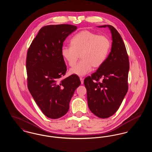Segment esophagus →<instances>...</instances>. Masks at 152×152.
Returning a JSON list of instances; mask_svg holds the SVG:
<instances>
[{"label": "esophagus", "mask_w": 152, "mask_h": 152, "mask_svg": "<svg viewBox=\"0 0 152 152\" xmlns=\"http://www.w3.org/2000/svg\"><path fill=\"white\" fill-rule=\"evenodd\" d=\"M80 81H81V84H83L84 83V79L82 77H80Z\"/></svg>", "instance_id": "1"}]
</instances>
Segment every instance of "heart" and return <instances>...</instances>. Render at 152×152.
<instances>
[{"label":"heart","instance_id":"b5f03b06","mask_svg":"<svg viewBox=\"0 0 152 152\" xmlns=\"http://www.w3.org/2000/svg\"><path fill=\"white\" fill-rule=\"evenodd\" d=\"M71 47L62 48L61 55L68 64L73 66L78 60L81 61L69 71L73 75L83 76L92 69L98 68L104 64L108 57L111 43L108 37L88 30H83L73 36Z\"/></svg>","mask_w":152,"mask_h":152}]
</instances>
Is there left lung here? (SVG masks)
<instances>
[{
	"instance_id": "obj_1",
	"label": "left lung",
	"mask_w": 152,
	"mask_h": 152,
	"mask_svg": "<svg viewBox=\"0 0 152 152\" xmlns=\"http://www.w3.org/2000/svg\"><path fill=\"white\" fill-rule=\"evenodd\" d=\"M107 27L112 34L111 51L104 64L84 81L89 108L101 118H108L116 113L128 90L129 62L125 44L114 27L99 26Z\"/></svg>"
}]
</instances>
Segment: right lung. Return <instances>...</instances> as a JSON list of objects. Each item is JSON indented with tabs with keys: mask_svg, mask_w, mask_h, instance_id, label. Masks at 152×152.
<instances>
[{
	"mask_svg": "<svg viewBox=\"0 0 152 152\" xmlns=\"http://www.w3.org/2000/svg\"><path fill=\"white\" fill-rule=\"evenodd\" d=\"M77 29L71 24L43 27L27 51L26 69L29 92L44 115L52 119L65 115L76 89L78 76L61 79L66 66L61 50L66 37Z\"/></svg>",
	"mask_w": 152,
	"mask_h": 152,
	"instance_id": "add662e5",
	"label": "right lung"
}]
</instances>
